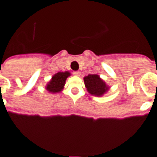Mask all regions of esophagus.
Segmentation results:
<instances>
[{
  "mask_svg": "<svg viewBox=\"0 0 157 157\" xmlns=\"http://www.w3.org/2000/svg\"><path fill=\"white\" fill-rule=\"evenodd\" d=\"M73 74L75 76H80V75H81V72L79 71H73Z\"/></svg>",
  "mask_w": 157,
  "mask_h": 157,
  "instance_id": "34e87169",
  "label": "esophagus"
}]
</instances>
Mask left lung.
I'll list each match as a JSON object with an SVG mask.
<instances>
[{"label": "left lung", "instance_id": "8db88e82", "mask_svg": "<svg viewBox=\"0 0 157 157\" xmlns=\"http://www.w3.org/2000/svg\"><path fill=\"white\" fill-rule=\"evenodd\" d=\"M84 81L87 90L92 95L102 96L108 90L104 81L96 74H89L84 78Z\"/></svg>", "mask_w": 157, "mask_h": 157}]
</instances>
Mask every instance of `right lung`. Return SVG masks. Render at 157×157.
<instances>
[{"label": "right lung", "mask_w": 157, "mask_h": 157, "mask_svg": "<svg viewBox=\"0 0 157 157\" xmlns=\"http://www.w3.org/2000/svg\"><path fill=\"white\" fill-rule=\"evenodd\" d=\"M70 76L68 71L65 72H58L54 75L46 86V90L50 93H58L63 90V86L65 85V81L67 76Z\"/></svg>", "instance_id": "add662e5"}]
</instances>
